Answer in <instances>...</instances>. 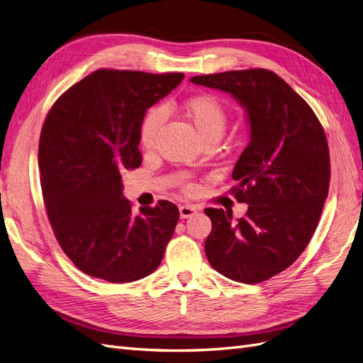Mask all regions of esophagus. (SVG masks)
Masks as SVG:
<instances>
[{
    "instance_id": "1",
    "label": "esophagus",
    "mask_w": 363,
    "mask_h": 363,
    "mask_svg": "<svg viewBox=\"0 0 363 363\" xmlns=\"http://www.w3.org/2000/svg\"><path fill=\"white\" fill-rule=\"evenodd\" d=\"M179 211H180V218H191L192 215H195L196 213V208L194 207V206H191V204H183V206H180L179 207Z\"/></svg>"
}]
</instances>
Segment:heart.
I'll return each mask as SVG.
<instances>
[{
	"mask_svg": "<svg viewBox=\"0 0 363 363\" xmlns=\"http://www.w3.org/2000/svg\"><path fill=\"white\" fill-rule=\"evenodd\" d=\"M186 115L203 140H216L227 125V108L213 95H195L182 104ZM163 123L162 108L155 107L142 118L139 125V142L144 148L155 147L160 125ZM186 191H194V184H184Z\"/></svg>",
	"mask_w": 363,
	"mask_h": 363,
	"instance_id": "obj_1",
	"label": "heart"
}]
</instances>
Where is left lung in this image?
<instances>
[{
    "label": "left lung",
    "instance_id": "obj_1",
    "mask_svg": "<svg viewBox=\"0 0 363 363\" xmlns=\"http://www.w3.org/2000/svg\"><path fill=\"white\" fill-rule=\"evenodd\" d=\"M232 95L245 108L250 144L235 164L230 194L248 204L233 221L223 208H206L212 232L204 250L213 269L255 284L289 268L312 239L330 183L324 128L303 98L268 69L192 77Z\"/></svg>",
    "mask_w": 363,
    "mask_h": 363
}]
</instances>
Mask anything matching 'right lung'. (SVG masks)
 <instances>
[{
  "instance_id": "obj_1",
  "label": "right lung",
  "mask_w": 363,
  "mask_h": 363,
  "mask_svg": "<svg viewBox=\"0 0 363 363\" xmlns=\"http://www.w3.org/2000/svg\"><path fill=\"white\" fill-rule=\"evenodd\" d=\"M182 72L98 69L62 94L39 139L42 195L54 235L91 277L128 283L156 271L179 223L162 200L133 213L123 174L139 168V125Z\"/></svg>"
}]
</instances>
